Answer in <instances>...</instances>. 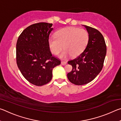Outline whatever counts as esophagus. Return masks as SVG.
Segmentation results:
<instances>
[{
	"label": "esophagus",
	"mask_w": 121,
	"mask_h": 121,
	"mask_svg": "<svg viewBox=\"0 0 121 121\" xmlns=\"http://www.w3.org/2000/svg\"><path fill=\"white\" fill-rule=\"evenodd\" d=\"M61 65H65L67 64V62H65V61H62L61 62Z\"/></svg>",
	"instance_id": "obj_1"
}]
</instances>
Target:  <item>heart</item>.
<instances>
[{
  "mask_svg": "<svg viewBox=\"0 0 121 121\" xmlns=\"http://www.w3.org/2000/svg\"><path fill=\"white\" fill-rule=\"evenodd\" d=\"M89 38V34L85 29L68 27L58 30L55 33V37L49 38L48 45L54 55H58L63 48L65 50L60 54L61 58L65 59L70 56L75 58L85 50Z\"/></svg>",
  "mask_w": 121,
  "mask_h": 121,
  "instance_id": "b5f03b06",
  "label": "heart"
}]
</instances>
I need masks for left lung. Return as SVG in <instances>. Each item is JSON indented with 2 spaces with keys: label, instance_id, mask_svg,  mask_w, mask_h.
Wrapping results in <instances>:
<instances>
[{
  "label": "left lung",
  "instance_id": "obj_1",
  "mask_svg": "<svg viewBox=\"0 0 121 121\" xmlns=\"http://www.w3.org/2000/svg\"><path fill=\"white\" fill-rule=\"evenodd\" d=\"M83 26L89 34L87 46L77 58L68 62L73 69L67 77L71 83L77 85L89 83L97 76L103 67L107 51L102 35L96 29Z\"/></svg>",
  "mask_w": 121,
  "mask_h": 121
}]
</instances>
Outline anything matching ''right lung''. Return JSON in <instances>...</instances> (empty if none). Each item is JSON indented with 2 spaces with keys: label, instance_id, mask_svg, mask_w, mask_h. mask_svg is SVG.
<instances>
[{
  "label": "right lung",
  "instance_id": "right-lung-1",
  "mask_svg": "<svg viewBox=\"0 0 121 121\" xmlns=\"http://www.w3.org/2000/svg\"><path fill=\"white\" fill-rule=\"evenodd\" d=\"M53 24L40 22L28 26L16 43V63L24 77L30 83L42 86L52 78V70L60 65L53 56L48 45Z\"/></svg>",
  "mask_w": 121,
  "mask_h": 121
}]
</instances>
